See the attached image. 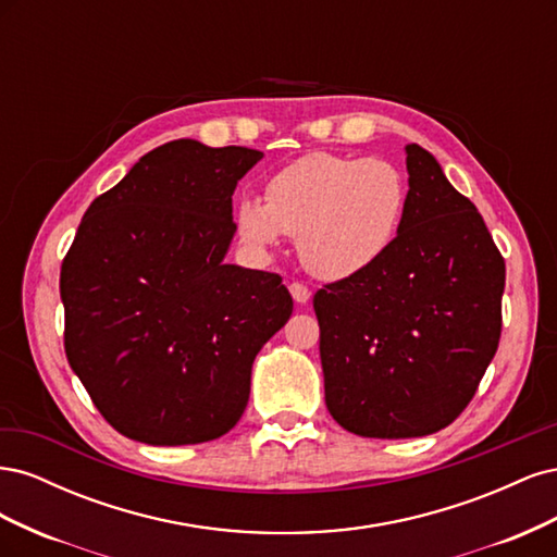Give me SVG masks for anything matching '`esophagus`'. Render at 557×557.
<instances>
[{"instance_id":"esophagus-1","label":"esophagus","mask_w":557,"mask_h":557,"mask_svg":"<svg viewBox=\"0 0 557 557\" xmlns=\"http://www.w3.org/2000/svg\"><path fill=\"white\" fill-rule=\"evenodd\" d=\"M290 295L295 297V301H299V305H307V301L311 299V290L307 288L305 283H299V281L290 283Z\"/></svg>"}]
</instances>
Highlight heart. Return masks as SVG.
<instances>
[{
	"instance_id": "1",
	"label": "heart",
	"mask_w": 557,
	"mask_h": 557,
	"mask_svg": "<svg viewBox=\"0 0 557 557\" xmlns=\"http://www.w3.org/2000/svg\"><path fill=\"white\" fill-rule=\"evenodd\" d=\"M407 183L379 158L309 153L267 181L264 201L242 197L234 223L242 242L269 252L285 237L299 242L301 262L325 281L356 276L397 239Z\"/></svg>"
}]
</instances>
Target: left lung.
<instances>
[{
  "instance_id": "1",
  "label": "left lung",
  "mask_w": 557,
  "mask_h": 557,
  "mask_svg": "<svg viewBox=\"0 0 557 557\" xmlns=\"http://www.w3.org/2000/svg\"><path fill=\"white\" fill-rule=\"evenodd\" d=\"M407 170L395 244L313 295L327 409L344 430L374 440L450 425L502 334L507 269L481 213L418 144L407 146Z\"/></svg>"
}]
</instances>
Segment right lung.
Here are the masks:
<instances>
[{
  "mask_svg": "<svg viewBox=\"0 0 557 557\" xmlns=\"http://www.w3.org/2000/svg\"><path fill=\"white\" fill-rule=\"evenodd\" d=\"M262 156L193 139L150 150L92 201L66 250V360L134 442L183 446L230 432L252 360L293 313L278 274L223 262L234 188Z\"/></svg>",
  "mask_w": 557,
  "mask_h": 557,
  "instance_id": "obj_1",
  "label": "right lung"
}]
</instances>
